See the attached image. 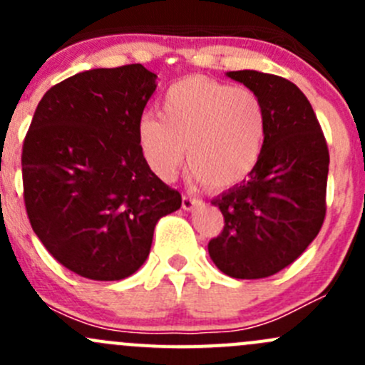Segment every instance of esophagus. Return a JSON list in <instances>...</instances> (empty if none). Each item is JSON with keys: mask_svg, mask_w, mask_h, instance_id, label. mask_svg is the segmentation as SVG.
<instances>
[{"mask_svg": "<svg viewBox=\"0 0 365 365\" xmlns=\"http://www.w3.org/2000/svg\"><path fill=\"white\" fill-rule=\"evenodd\" d=\"M200 205H203V201L201 200H196V197H189V196H183L182 197V208L187 210V212H190V210L197 208Z\"/></svg>", "mask_w": 365, "mask_h": 365, "instance_id": "34e87169", "label": "esophagus"}]
</instances>
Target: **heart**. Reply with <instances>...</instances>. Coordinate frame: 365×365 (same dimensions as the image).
Returning <instances> with one entry per match:
<instances>
[{
    "label": "heart",
    "mask_w": 365,
    "mask_h": 365,
    "mask_svg": "<svg viewBox=\"0 0 365 365\" xmlns=\"http://www.w3.org/2000/svg\"><path fill=\"white\" fill-rule=\"evenodd\" d=\"M267 128V109L252 90L190 76L165 91L160 118H139L135 141L143 160L164 182L182 168L187 146L196 178L208 189L226 190L256 169Z\"/></svg>",
    "instance_id": "obj_1"
}]
</instances>
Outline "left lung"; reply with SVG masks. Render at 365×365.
<instances>
[{
    "mask_svg": "<svg viewBox=\"0 0 365 365\" xmlns=\"http://www.w3.org/2000/svg\"><path fill=\"white\" fill-rule=\"evenodd\" d=\"M263 101L267 141L256 169L212 201L224 230L208 252L222 274L263 279L292 264L325 220L329 148L307 97L297 84L257 70L227 72Z\"/></svg>",
    "mask_w": 365,
    "mask_h": 365,
    "instance_id": "1",
    "label": "left lung"
}]
</instances>
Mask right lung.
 <instances>
[{
	"label": "right lung",
	"instance_id": "add662e5",
	"mask_svg": "<svg viewBox=\"0 0 365 365\" xmlns=\"http://www.w3.org/2000/svg\"><path fill=\"white\" fill-rule=\"evenodd\" d=\"M155 79L139 63L84 70L51 88L33 114L23 146L26 212L43 247L81 277L138 272L157 220L182 206L135 141Z\"/></svg>",
	"mask_w": 365,
	"mask_h": 365
}]
</instances>
